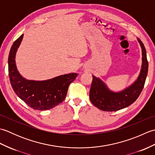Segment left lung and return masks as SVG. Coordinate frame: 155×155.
I'll list each match as a JSON object with an SVG mask.
<instances>
[{
  "label": "left lung",
  "mask_w": 155,
  "mask_h": 155,
  "mask_svg": "<svg viewBox=\"0 0 155 155\" xmlns=\"http://www.w3.org/2000/svg\"><path fill=\"white\" fill-rule=\"evenodd\" d=\"M138 41L142 48V67L137 79L123 91L115 93L110 91L104 82L93 76L90 89V100L95 107L104 111H117L130 106L139 97L143 91L148 73L146 49L139 38Z\"/></svg>",
  "instance_id": "1"
}]
</instances>
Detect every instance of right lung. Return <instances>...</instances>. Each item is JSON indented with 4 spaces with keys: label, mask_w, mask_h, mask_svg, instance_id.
Instances as JSON below:
<instances>
[{
    "label": "right lung",
    "mask_w": 155,
    "mask_h": 155,
    "mask_svg": "<svg viewBox=\"0 0 155 155\" xmlns=\"http://www.w3.org/2000/svg\"><path fill=\"white\" fill-rule=\"evenodd\" d=\"M23 35L14 42L8 55V75L12 89L21 100L33 109H51L64 100L69 85L75 80L78 74L61 75L42 81L25 79L16 68L15 59Z\"/></svg>",
    "instance_id": "obj_1"
}]
</instances>
